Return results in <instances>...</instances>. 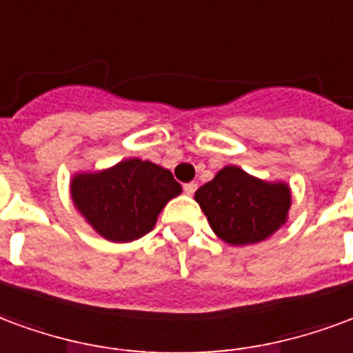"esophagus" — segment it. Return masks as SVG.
<instances>
[{
	"label": "esophagus",
	"mask_w": 353,
	"mask_h": 353,
	"mask_svg": "<svg viewBox=\"0 0 353 353\" xmlns=\"http://www.w3.org/2000/svg\"><path fill=\"white\" fill-rule=\"evenodd\" d=\"M182 190H184L188 195H194L195 190H197V184H195V182H186V184L182 186Z\"/></svg>",
	"instance_id": "esophagus-1"
}]
</instances>
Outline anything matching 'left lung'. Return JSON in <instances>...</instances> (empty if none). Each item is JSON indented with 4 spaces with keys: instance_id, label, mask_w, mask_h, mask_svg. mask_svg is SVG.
<instances>
[{
    "instance_id": "8db88e82",
    "label": "left lung",
    "mask_w": 353,
    "mask_h": 353,
    "mask_svg": "<svg viewBox=\"0 0 353 353\" xmlns=\"http://www.w3.org/2000/svg\"><path fill=\"white\" fill-rule=\"evenodd\" d=\"M195 201L216 235L239 246L259 243L279 230L292 197L285 184H269L230 165L195 192Z\"/></svg>"
}]
</instances>
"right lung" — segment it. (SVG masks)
Listing matches in <instances>:
<instances>
[{"mask_svg": "<svg viewBox=\"0 0 353 353\" xmlns=\"http://www.w3.org/2000/svg\"><path fill=\"white\" fill-rule=\"evenodd\" d=\"M182 192L173 173L143 159H125L103 173L79 174L71 195L90 225L112 243H130L154 228L159 210Z\"/></svg>", "mask_w": 353, "mask_h": 353, "instance_id": "right-lung-1", "label": "right lung"}]
</instances>
